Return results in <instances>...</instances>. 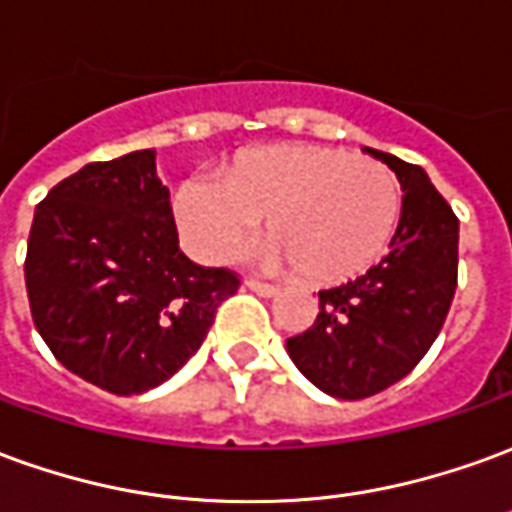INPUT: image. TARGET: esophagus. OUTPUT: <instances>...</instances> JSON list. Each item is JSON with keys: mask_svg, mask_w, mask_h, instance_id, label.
<instances>
[{"mask_svg": "<svg viewBox=\"0 0 512 512\" xmlns=\"http://www.w3.org/2000/svg\"><path fill=\"white\" fill-rule=\"evenodd\" d=\"M244 285L249 288V291H255L257 296H266V299H271V296H277V293H280V288H277V285H268V282L252 280V277H246Z\"/></svg>", "mask_w": 512, "mask_h": 512, "instance_id": "34e87169", "label": "esophagus"}]
</instances>
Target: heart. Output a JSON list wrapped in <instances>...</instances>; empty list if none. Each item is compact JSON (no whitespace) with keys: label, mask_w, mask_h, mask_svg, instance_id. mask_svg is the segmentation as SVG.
I'll return each mask as SVG.
<instances>
[{"label":"heart","mask_w":512,"mask_h":512,"mask_svg":"<svg viewBox=\"0 0 512 512\" xmlns=\"http://www.w3.org/2000/svg\"><path fill=\"white\" fill-rule=\"evenodd\" d=\"M182 244L199 260L227 257L268 219L255 260L296 266L310 282L352 280L391 244L402 191L388 166L335 146H266L219 174H194L174 191Z\"/></svg>","instance_id":"obj_1"}]
</instances>
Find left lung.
<instances>
[{
	"label": "left lung",
	"mask_w": 512,
	"mask_h": 512,
	"mask_svg": "<svg viewBox=\"0 0 512 512\" xmlns=\"http://www.w3.org/2000/svg\"><path fill=\"white\" fill-rule=\"evenodd\" d=\"M402 185L388 255L357 280L318 291L313 327L288 338L307 380L335 399H366L407 377L438 338L457 288V216L427 171L368 149Z\"/></svg>",
	"instance_id": "8db88e82"
}]
</instances>
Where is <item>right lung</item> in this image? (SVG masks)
I'll return each mask as SVG.
<instances>
[{"label":"right lung","instance_id":"right-lung-1","mask_svg":"<svg viewBox=\"0 0 512 512\" xmlns=\"http://www.w3.org/2000/svg\"><path fill=\"white\" fill-rule=\"evenodd\" d=\"M24 280L35 330L85 382L135 396L174 377L238 291L180 252L155 152L88 163L35 207Z\"/></svg>","mask_w":512,"mask_h":512}]
</instances>
